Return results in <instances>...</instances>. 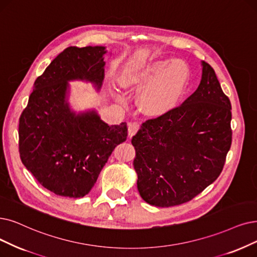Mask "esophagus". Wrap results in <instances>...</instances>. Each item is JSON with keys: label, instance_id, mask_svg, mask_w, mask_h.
Wrapping results in <instances>:
<instances>
[{"label": "esophagus", "instance_id": "obj_1", "mask_svg": "<svg viewBox=\"0 0 257 257\" xmlns=\"http://www.w3.org/2000/svg\"><path fill=\"white\" fill-rule=\"evenodd\" d=\"M140 128L139 123L137 122H130L128 123V137H133L136 133L138 132V130Z\"/></svg>", "mask_w": 257, "mask_h": 257}]
</instances>
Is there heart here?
I'll return each mask as SVG.
<instances>
[{
    "instance_id": "1",
    "label": "heart",
    "mask_w": 257,
    "mask_h": 257,
    "mask_svg": "<svg viewBox=\"0 0 257 257\" xmlns=\"http://www.w3.org/2000/svg\"><path fill=\"white\" fill-rule=\"evenodd\" d=\"M189 80V67L181 59L156 60L131 77L122 85H147L140 95V104L148 114L162 115L179 102Z\"/></svg>"
}]
</instances>
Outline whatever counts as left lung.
Returning a JSON list of instances; mask_svg holds the SVG:
<instances>
[{"instance_id": "left-lung-1", "label": "left lung", "mask_w": 257, "mask_h": 257, "mask_svg": "<svg viewBox=\"0 0 257 257\" xmlns=\"http://www.w3.org/2000/svg\"><path fill=\"white\" fill-rule=\"evenodd\" d=\"M197 89L183 103L147 120L132 138L137 188L146 202H188L220 175L231 148V102L214 69L201 61Z\"/></svg>"}]
</instances>
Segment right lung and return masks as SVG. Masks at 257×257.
<instances>
[{
	"label": "right lung",
	"instance_id": "obj_1",
	"mask_svg": "<svg viewBox=\"0 0 257 257\" xmlns=\"http://www.w3.org/2000/svg\"><path fill=\"white\" fill-rule=\"evenodd\" d=\"M104 46H70L37 78L19 123L22 163L56 195L80 198L89 193L114 149L127 136L125 122L108 125L96 109L75 111L70 81L89 82L99 91L104 80Z\"/></svg>",
	"mask_w": 257,
	"mask_h": 257
}]
</instances>
